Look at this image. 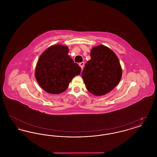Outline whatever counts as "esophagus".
<instances>
[{
	"instance_id": "1",
	"label": "esophagus",
	"mask_w": 157,
	"mask_h": 157,
	"mask_svg": "<svg viewBox=\"0 0 157 157\" xmlns=\"http://www.w3.org/2000/svg\"><path fill=\"white\" fill-rule=\"evenodd\" d=\"M79 65L80 66V67H81V69H83V67H84V62H81V63H79Z\"/></svg>"
}]
</instances>
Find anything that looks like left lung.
Masks as SVG:
<instances>
[{"mask_svg": "<svg viewBox=\"0 0 157 157\" xmlns=\"http://www.w3.org/2000/svg\"><path fill=\"white\" fill-rule=\"evenodd\" d=\"M90 55L91 58L83 70L82 78L91 94L104 95L111 91L121 79L120 61L115 53L104 45L94 47Z\"/></svg>", "mask_w": 157, "mask_h": 157, "instance_id": "obj_1", "label": "left lung"}]
</instances>
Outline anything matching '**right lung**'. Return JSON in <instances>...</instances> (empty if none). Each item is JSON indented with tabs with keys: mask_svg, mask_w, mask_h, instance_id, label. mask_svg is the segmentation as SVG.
<instances>
[{
	"mask_svg": "<svg viewBox=\"0 0 157 157\" xmlns=\"http://www.w3.org/2000/svg\"><path fill=\"white\" fill-rule=\"evenodd\" d=\"M67 46L52 45L41 54L35 68V78L39 86L51 94L67 90L81 68L69 55Z\"/></svg>",
	"mask_w": 157,
	"mask_h": 157,
	"instance_id": "1",
	"label": "right lung"
}]
</instances>
